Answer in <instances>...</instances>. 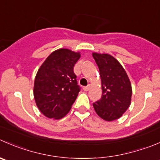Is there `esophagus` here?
I'll return each mask as SVG.
<instances>
[{"label": "esophagus", "instance_id": "1", "mask_svg": "<svg viewBox=\"0 0 160 160\" xmlns=\"http://www.w3.org/2000/svg\"><path fill=\"white\" fill-rule=\"evenodd\" d=\"M90 88H91V86H90V85H88L87 87H84V88H83V91H89Z\"/></svg>", "mask_w": 160, "mask_h": 160}]
</instances>
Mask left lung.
<instances>
[{
	"mask_svg": "<svg viewBox=\"0 0 160 160\" xmlns=\"http://www.w3.org/2000/svg\"><path fill=\"white\" fill-rule=\"evenodd\" d=\"M100 72L102 94L93 103L96 113L106 121L123 116L131 105L132 88L129 77L121 64L108 54L93 53Z\"/></svg>",
	"mask_w": 160,
	"mask_h": 160,
	"instance_id": "1",
	"label": "left lung"
}]
</instances>
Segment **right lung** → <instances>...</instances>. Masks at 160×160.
I'll use <instances>...</instances> for the list:
<instances>
[{"instance_id": "1", "label": "right lung", "mask_w": 160, "mask_h": 160, "mask_svg": "<svg viewBox=\"0 0 160 160\" xmlns=\"http://www.w3.org/2000/svg\"><path fill=\"white\" fill-rule=\"evenodd\" d=\"M80 58V52L58 49L46 58L37 71L34 99L47 117L62 119L71 109L80 90L73 72L74 65Z\"/></svg>"}]
</instances>
